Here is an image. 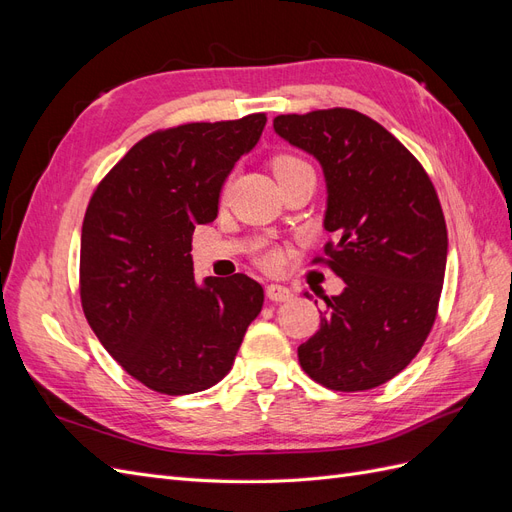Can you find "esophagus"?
I'll return each instance as SVG.
<instances>
[{"instance_id":"34e87169","label":"esophagus","mask_w":512,"mask_h":512,"mask_svg":"<svg viewBox=\"0 0 512 512\" xmlns=\"http://www.w3.org/2000/svg\"><path fill=\"white\" fill-rule=\"evenodd\" d=\"M267 297H269V301H275V303H286L292 299V290L286 286H280V284H269Z\"/></svg>"}]
</instances>
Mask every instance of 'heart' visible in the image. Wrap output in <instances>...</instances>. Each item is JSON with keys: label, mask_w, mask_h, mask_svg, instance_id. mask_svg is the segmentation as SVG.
Segmentation results:
<instances>
[{"label": "heart", "mask_w": 512, "mask_h": 512, "mask_svg": "<svg viewBox=\"0 0 512 512\" xmlns=\"http://www.w3.org/2000/svg\"><path fill=\"white\" fill-rule=\"evenodd\" d=\"M305 168H312L305 160L297 158V156H290V153H282V156H277L273 160V173L275 177H284L288 173H294V170H305ZM260 265L269 269V271H275L277 267L282 265V254L277 250H267L260 254Z\"/></svg>", "instance_id": "heart-1"}]
</instances>
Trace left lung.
I'll return each instance as SVG.
<instances>
[{
	"label": "left lung",
	"instance_id": "8db88e82",
	"mask_svg": "<svg viewBox=\"0 0 512 512\" xmlns=\"http://www.w3.org/2000/svg\"><path fill=\"white\" fill-rule=\"evenodd\" d=\"M273 128L322 164L335 239L312 262L346 284L324 297L299 363L331 391L376 389L410 365L438 316L448 235L436 188L389 130L352 108L277 115Z\"/></svg>",
	"mask_w": 512,
	"mask_h": 512
}]
</instances>
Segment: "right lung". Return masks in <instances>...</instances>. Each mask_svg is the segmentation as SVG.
<instances>
[{
  "label": "right lung",
  "mask_w": 512,
  "mask_h": 512,
  "mask_svg": "<svg viewBox=\"0 0 512 512\" xmlns=\"http://www.w3.org/2000/svg\"><path fill=\"white\" fill-rule=\"evenodd\" d=\"M267 115L141 138L98 183L81 232V305L100 344L162 395L211 389L235 363L265 292L252 277L194 280L192 235L218 218L232 166Z\"/></svg>",
  "instance_id": "1"
}]
</instances>
